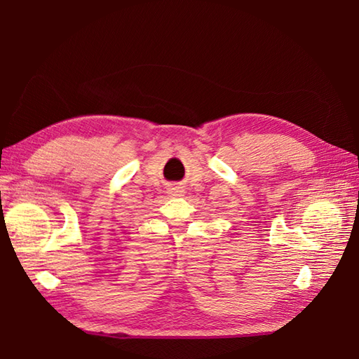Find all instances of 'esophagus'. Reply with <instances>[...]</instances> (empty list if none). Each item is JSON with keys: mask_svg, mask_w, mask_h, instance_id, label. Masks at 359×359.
Returning a JSON list of instances; mask_svg holds the SVG:
<instances>
[{"mask_svg": "<svg viewBox=\"0 0 359 359\" xmlns=\"http://www.w3.org/2000/svg\"><path fill=\"white\" fill-rule=\"evenodd\" d=\"M182 193H184V190H182L180 187L171 188V194H172V196H182Z\"/></svg>", "mask_w": 359, "mask_h": 359, "instance_id": "1", "label": "esophagus"}]
</instances>
